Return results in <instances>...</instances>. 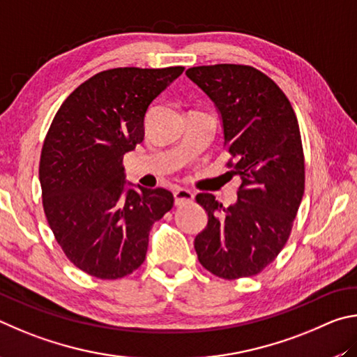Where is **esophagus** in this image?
Listing matches in <instances>:
<instances>
[{
  "instance_id": "esophagus-1",
  "label": "esophagus",
  "mask_w": 357,
  "mask_h": 357,
  "mask_svg": "<svg viewBox=\"0 0 357 357\" xmlns=\"http://www.w3.org/2000/svg\"><path fill=\"white\" fill-rule=\"evenodd\" d=\"M192 199H195V195L190 190H185V188H178L174 191V202L177 207L180 205H186V204H191Z\"/></svg>"
}]
</instances>
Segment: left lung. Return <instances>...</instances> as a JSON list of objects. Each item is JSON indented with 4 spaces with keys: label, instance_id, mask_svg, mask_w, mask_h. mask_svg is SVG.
<instances>
[{
    "label": "left lung",
    "instance_id": "left-lung-1",
    "mask_svg": "<svg viewBox=\"0 0 357 357\" xmlns=\"http://www.w3.org/2000/svg\"><path fill=\"white\" fill-rule=\"evenodd\" d=\"M186 75L220 109L226 166L241 178L238 201L227 208L210 192L196 196L208 215L195 240L197 259L221 279L251 278L287 245L304 196L298 119L282 89L251 66H199Z\"/></svg>",
    "mask_w": 357,
    "mask_h": 357
}]
</instances>
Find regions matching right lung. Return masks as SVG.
Segmentation results:
<instances>
[{
  "instance_id": "1",
  "label": "right lung",
  "mask_w": 357,
  "mask_h": 357,
  "mask_svg": "<svg viewBox=\"0 0 357 357\" xmlns=\"http://www.w3.org/2000/svg\"><path fill=\"white\" fill-rule=\"evenodd\" d=\"M185 67H119L79 84L43 139L39 178L50 229L86 274L121 279L146 260L149 232L174 205L165 188L123 195V155L144 139L152 100Z\"/></svg>"
}]
</instances>
